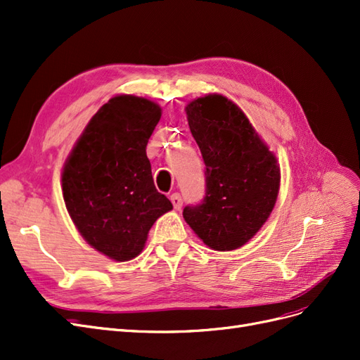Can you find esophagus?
Returning <instances> with one entry per match:
<instances>
[{
	"mask_svg": "<svg viewBox=\"0 0 360 360\" xmlns=\"http://www.w3.org/2000/svg\"><path fill=\"white\" fill-rule=\"evenodd\" d=\"M169 200H171V202H172V205H174V209H176V210H180V209H181L183 200H181V197H180V193H172Z\"/></svg>",
	"mask_w": 360,
	"mask_h": 360,
	"instance_id": "1",
	"label": "esophagus"
}]
</instances>
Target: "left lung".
I'll return each instance as SVG.
<instances>
[{
    "label": "left lung",
    "instance_id": "obj_1",
    "mask_svg": "<svg viewBox=\"0 0 360 360\" xmlns=\"http://www.w3.org/2000/svg\"><path fill=\"white\" fill-rule=\"evenodd\" d=\"M184 111L205 163L204 201L184 207V221L210 249L242 248L276 204L278 159L228 97L207 94L189 102Z\"/></svg>",
    "mask_w": 360,
    "mask_h": 360
}]
</instances>
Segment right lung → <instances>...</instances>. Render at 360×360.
I'll use <instances>...</instances> for the list:
<instances>
[{"mask_svg": "<svg viewBox=\"0 0 360 360\" xmlns=\"http://www.w3.org/2000/svg\"><path fill=\"white\" fill-rule=\"evenodd\" d=\"M160 115L162 108L146 97H111L63 167V198L75 226L91 248L120 263L143 252L150 228L172 210L155 188L146 153Z\"/></svg>", "mask_w": 360, "mask_h": 360, "instance_id": "obj_1", "label": "right lung"}]
</instances>
